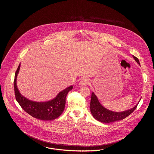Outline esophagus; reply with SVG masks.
Masks as SVG:
<instances>
[{"label": "esophagus", "instance_id": "1", "mask_svg": "<svg viewBox=\"0 0 154 154\" xmlns=\"http://www.w3.org/2000/svg\"><path fill=\"white\" fill-rule=\"evenodd\" d=\"M89 81L88 79L84 78V79H81L80 81V84H79L80 86H81V87L87 86L89 84Z\"/></svg>", "mask_w": 154, "mask_h": 154}]
</instances>
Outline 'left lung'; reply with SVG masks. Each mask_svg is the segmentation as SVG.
Listing matches in <instances>:
<instances>
[{"label":"left lung","mask_w":154,"mask_h":154,"mask_svg":"<svg viewBox=\"0 0 154 154\" xmlns=\"http://www.w3.org/2000/svg\"><path fill=\"white\" fill-rule=\"evenodd\" d=\"M133 57L136 62L140 65L138 58L134 55H133ZM137 105L138 103L131 109L122 112L112 111L104 107L99 102L97 96L94 92H92L90 103V109L92 115L96 120L103 123H110L122 120L127 117L136 109Z\"/></svg>","instance_id":"obj_1"}]
</instances>
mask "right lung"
<instances>
[{"instance_id":"right-lung-1","label":"right lung","mask_w":154,"mask_h":154,"mask_svg":"<svg viewBox=\"0 0 154 154\" xmlns=\"http://www.w3.org/2000/svg\"><path fill=\"white\" fill-rule=\"evenodd\" d=\"M20 65L21 64L19 65L15 73L14 87L15 99L22 109L32 117L40 120L51 121L59 117L65 109L66 96L73 89V86L71 85L62 91L55 98L50 101L37 102L30 100L20 94L17 86V77Z\"/></svg>"}]
</instances>
